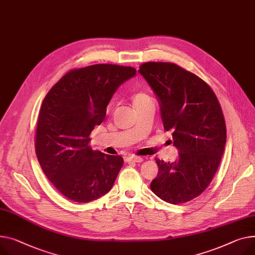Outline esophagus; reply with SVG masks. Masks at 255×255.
I'll return each mask as SVG.
<instances>
[{
	"label": "esophagus",
	"instance_id": "1",
	"mask_svg": "<svg viewBox=\"0 0 255 255\" xmlns=\"http://www.w3.org/2000/svg\"><path fill=\"white\" fill-rule=\"evenodd\" d=\"M142 158L141 157H127L125 158V162L130 163V162H134V163H140L142 162Z\"/></svg>",
	"mask_w": 255,
	"mask_h": 255
}]
</instances>
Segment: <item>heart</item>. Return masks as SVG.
<instances>
[{
  "instance_id": "b5f03b06",
  "label": "heart",
  "mask_w": 255,
  "mask_h": 255,
  "mask_svg": "<svg viewBox=\"0 0 255 255\" xmlns=\"http://www.w3.org/2000/svg\"><path fill=\"white\" fill-rule=\"evenodd\" d=\"M148 100H151V98L144 92H139L137 94H135L134 98H133V103H134V106H139L141 104H144L146 103V101Z\"/></svg>"
}]
</instances>
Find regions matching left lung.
<instances>
[{"mask_svg":"<svg viewBox=\"0 0 255 255\" xmlns=\"http://www.w3.org/2000/svg\"><path fill=\"white\" fill-rule=\"evenodd\" d=\"M139 73L160 99L166 131L179 150L174 162L156 159L150 189L171 204L189 202L204 192L222 161L227 127L219 101L209 85L172 62H144Z\"/></svg>","mask_w":255,"mask_h":255,"instance_id":"8db88e82","label":"left lung"}]
</instances>
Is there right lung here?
Returning <instances> with one entry per match:
<instances>
[{
  "instance_id": "obj_1",
  "label": "right lung",
  "mask_w": 255,
  "mask_h": 255,
  "mask_svg": "<svg viewBox=\"0 0 255 255\" xmlns=\"http://www.w3.org/2000/svg\"><path fill=\"white\" fill-rule=\"evenodd\" d=\"M135 74L132 66L108 63L74 69L45 96L36 154L47 178L71 201L88 203L106 195L121 170L123 158L92 150L90 134L105 120L117 88Z\"/></svg>"
}]
</instances>
